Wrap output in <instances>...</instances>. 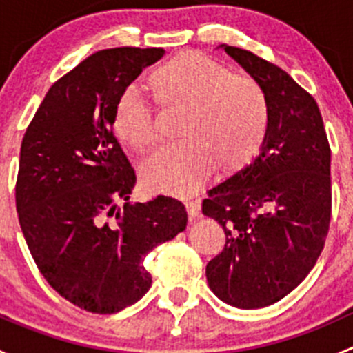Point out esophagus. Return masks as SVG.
I'll list each match as a JSON object with an SVG mask.
<instances>
[{
  "mask_svg": "<svg viewBox=\"0 0 353 353\" xmlns=\"http://www.w3.org/2000/svg\"><path fill=\"white\" fill-rule=\"evenodd\" d=\"M199 201H186V212H188V216H190V220H194L198 219L199 215Z\"/></svg>",
  "mask_w": 353,
  "mask_h": 353,
  "instance_id": "34e87169",
  "label": "esophagus"
}]
</instances>
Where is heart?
<instances>
[{
  "mask_svg": "<svg viewBox=\"0 0 353 353\" xmlns=\"http://www.w3.org/2000/svg\"><path fill=\"white\" fill-rule=\"evenodd\" d=\"M148 87L162 108L184 110L177 124L183 140L160 147L141 165L150 190L188 196L215 172H241L265 147L272 102L256 78L188 51L157 66L148 74ZM112 126L117 138L137 152L148 150L159 138L154 105L134 85L117 99Z\"/></svg>",
  "mask_w": 353,
  "mask_h": 353,
  "instance_id": "b5f03b06",
  "label": "heart"
}]
</instances>
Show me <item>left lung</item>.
<instances>
[{
  "label": "left lung",
  "instance_id": "obj_1",
  "mask_svg": "<svg viewBox=\"0 0 353 353\" xmlns=\"http://www.w3.org/2000/svg\"><path fill=\"white\" fill-rule=\"evenodd\" d=\"M222 48L266 88L273 116L254 162L203 199V215L225 232V248L206 265V280L225 304L259 309L290 294L325 248L331 150L311 94L273 63Z\"/></svg>",
  "mask_w": 353,
  "mask_h": 353
}]
</instances>
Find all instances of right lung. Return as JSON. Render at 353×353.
<instances>
[{
    "mask_svg": "<svg viewBox=\"0 0 353 353\" xmlns=\"http://www.w3.org/2000/svg\"><path fill=\"white\" fill-rule=\"evenodd\" d=\"M163 49L114 48L59 78L39 105L20 148L15 199L42 276L88 312L112 314L152 285L143 258L186 229L174 198L131 203L137 176L112 133L114 108Z\"/></svg>",
    "mask_w": 353,
    "mask_h": 353,
    "instance_id": "right-lung-1",
    "label": "right lung"
}]
</instances>
